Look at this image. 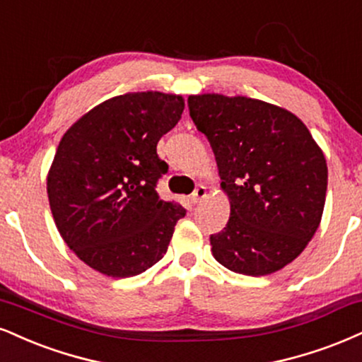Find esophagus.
<instances>
[{
    "label": "esophagus",
    "mask_w": 362,
    "mask_h": 362,
    "mask_svg": "<svg viewBox=\"0 0 362 362\" xmlns=\"http://www.w3.org/2000/svg\"><path fill=\"white\" fill-rule=\"evenodd\" d=\"M207 197V189L204 185H197L195 187V190L192 192V195H190V200H192L194 204H199L200 200H204Z\"/></svg>",
    "instance_id": "34e87169"
}]
</instances>
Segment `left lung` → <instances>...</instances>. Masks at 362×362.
<instances>
[{
    "mask_svg": "<svg viewBox=\"0 0 362 362\" xmlns=\"http://www.w3.org/2000/svg\"><path fill=\"white\" fill-rule=\"evenodd\" d=\"M211 143L230 217L212 255L230 272L264 276L291 263L319 228L327 163L307 126L283 107L223 94L189 95Z\"/></svg>",
    "mask_w": 362,
    "mask_h": 362,
    "instance_id": "8db88e82",
    "label": "left lung"
}]
</instances>
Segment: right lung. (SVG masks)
<instances>
[{
	"instance_id": "right-lung-1",
	"label": "right lung",
	"mask_w": 362,
	"mask_h": 362,
	"mask_svg": "<svg viewBox=\"0 0 362 362\" xmlns=\"http://www.w3.org/2000/svg\"><path fill=\"white\" fill-rule=\"evenodd\" d=\"M184 107L182 95L156 90L116 95L60 139L47 177L50 211L65 245L95 272L134 276L167 252L187 211L156 192L168 170L156 145Z\"/></svg>"
}]
</instances>
